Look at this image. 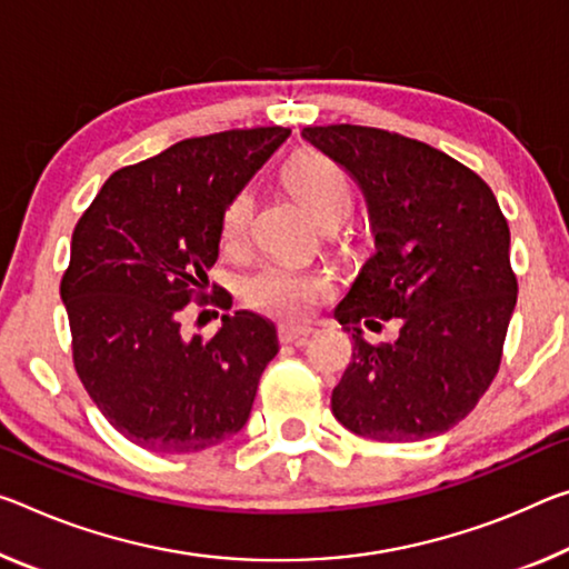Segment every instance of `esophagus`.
Returning <instances> with one entry per match:
<instances>
[{"mask_svg":"<svg viewBox=\"0 0 569 569\" xmlns=\"http://www.w3.org/2000/svg\"><path fill=\"white\" fill-rule=\"evenodd\" d=\"M311 337V329L306 327H281L278 329V341L281 345H303Z\"/></svg>","mask_w":569,"mask_h":569,"instance_id":"1","label":"esophagus"}]
</instances>
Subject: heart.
I'll return each instance as SVG.
<instances>
[{
  "instance_id": "heart-1",
  "label": "heart",
  "mask_w": 569,
  "mask_h": 569,
  "mask_svg": "<svg viewBox=\"0 0 569 569\" xmlns=\"http://www.w3.org/2000/svg\"><path fill=\"white\" fill-rule=\"evenodd\" d=\"M283 182L301 204L327 228H333L351 212V184L337 161L319 151H301L283 167ZM252 218V194L242 189L224 207L220 236L222 246L238 248ZM329 276L283 263L266 266L248 278L242 299L260 313L278 319H303L329 293Z\"/></svg>"
}]
</instances>
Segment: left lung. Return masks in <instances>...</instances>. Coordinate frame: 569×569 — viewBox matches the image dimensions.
Masks as SVG:
<instances>
[{
  "mask_svg": "<svg viewBox=\"0 0 569 569\" xmlns=\"http://www.w3.org/2000/svg\"><path fill=\"white\" fill-rule=\"evenodd\" d=\"M301 137L362 189L377 248L333 311L355 339L333 418L382 443L440 436L499 372L519 291L507 218L476 171L422 141L351 123ZM390 318L401 337L369 346L361 323Z\"/></svg>",
  "mask_w": 569,
  "mask_h": 569,
  "instance_id": "obj_1",
  "label": "left lung"
}]
</instances>
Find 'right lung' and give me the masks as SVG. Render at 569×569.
<instances>
[{
	"instance_id": "right-lung-1",
	"label": "right lung",
	"mask_w": 569,
	"mask_h": 569,
	"mask_svg": "<svg viewBox=\"0 0 569 569\" xmlns=\"http://www.w3.org/2000/svg\"><path fill=\"white\" fill-rule=\"evenodd\" d=\"M288 133L258 126L179 141L113 171L76 224L60 281L76 372L106 420L151 453L236 436L278 355L276 327L258 313H224L212 339H184L182 313L210 299L224 207Z\"/></svg>"
}]
</instances>
